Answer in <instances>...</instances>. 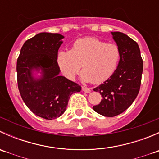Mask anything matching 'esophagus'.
Masks as SVG:
<instances>
[{"label":"esophagus","mask_w":159,"mask_h":159,"mask_svg":"<svg viewBox=\"0 0 159 159\" xmlns=\"http://www.w3.org/2000/svg\"><path fill=\"white\" fill-rule=\"evenodd\" d=\"M82 91L85 93H90L91 92V89L87 87H82Z\"/></svg>","instance_id":"1"}]
</instances>
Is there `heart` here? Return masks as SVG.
<instances>
[{
    "instance_id": "1",
    "label": "heart",
    "mask_w": 159,
    "mask_h": 159,
    "mask_svg": "<svg viewBox=\"0 0 159 159\" xmlns=\"http://www.w3.org/2000/svg\"><path fill=\"white\" fill-rule=\"evenodd\" d=\"M121 60L117 44H107L97 38H80L71 50H63L57 55V65L62 74L73 80L82 65L81 78L84 82L101 84L113 75Z\"/></svg>"
}]
</instances>
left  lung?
Listing matches in <instances>:
<instances>
[{
	"label": "left lung",
	"instance_id": "8db88e82",
	"mask_svg": "<svg viewBox=\"0 0 159 159\" xmlns=\"http://www.w3.org/2000/svg\"><path fill=\"white\" fill-rule=\"evenodd\" d=\"M111 34L121 51V60L115 73L94 89L102 94V99L93 109L105 117L116 116L129 108L139 92L143 71L139 44L121 32H111Z\"/></svg>",
	"mask_w": 159,
	"mask_h": 159
}]
</instances>
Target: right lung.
Instances as JSON below:
<instances>
[{"mask_svg": "<svg viewBox=\"0 0 159 159\" xmlns=\"http://www.w3.org/2000/svg\"><path fill=\"white\" fill-rule=\"evenodd\" d=\"M64 38L60 34H38L25 41L17 58L20 96L34 114L47 120L60 117L70 95L81 90L78 84L59 75L57 51ZM34 71H41V76L35 78Z\"/></svg>", "mask_w": 159, "mask_h": 159, "instance_id": "obj_1", "label": "right lung"}]
</instances>
